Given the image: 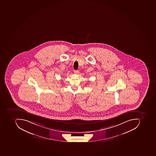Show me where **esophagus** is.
Returning <instances> with one entry per match:
<instances>
[{"instance_id":"esophagus-1","label":"esophagus","mask_w":156,"mask_h":156,"mask_svg":"<svg viewBox=\"0 0 156 156\" xmlns=\"http://www.w3.org/2000/svg\"><path fill=\"white\" fill-rule=\"evenodd\" d=\"M74 73L76 74H78V73H79V71L78 70H74Z\"/></svg>"}]
</instances>
